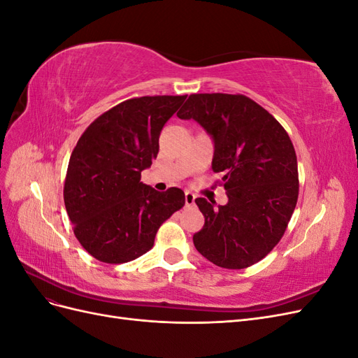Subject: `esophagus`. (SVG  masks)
<instances>
[{"label":"esophagus","mask_w":358,"mask_h":358,"mask_svg":"<svg viewBox=\"0 0 358 358\" xmlns=\"http://www.w3.org/2000/svg\"><path fill=\"white\" fill-rule=\"evenodd\" d=\"M194 201H196V196H194L192 192L187 191V192H185V203H187V206H192Z\"/></svg>","instance_id":"34e87169"}]
</instances>
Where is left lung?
<instances>
[{"instance_id": "8db88e82", "label": "left lung", "mask_w": 358, "mask_h": 358, "mask_svg": "<svg viewBox=\"0 0 358 358\" xmlns=\"http://www.w3.org/2000/svg\"><path fill=\"white\" fill-rule=\"evenodd\" d=\"M180 119H194L215 142L212 169L222 173L225 206L196 199L204 215L197 251L224 268H246L282 239L299 199L294 146L285 128L242 94H191Z\"/></svg>"}]
</instances>
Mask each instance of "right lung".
I'll use <instances>...</instances> for the list:
<instances>
[{
	"label": "right lung",
	"instance_id": "1",
	"mask_svg": "<svg viewBox=\"0 0 358 358\" xmlns=\"http://www.w3.org/2000/svg\"><path fill=\"white\" fill-rule=\"evenodd\" d=\"M187 95H146L116 104L85 129L73 149L64 203L85 251L122 264L152 249L155 236L185 204L179 188L158 192L140 182L158 155L162 127Z\"/></svg>",
	"mask_w": 358,
	"mask_h": 358
}]
</instances>
